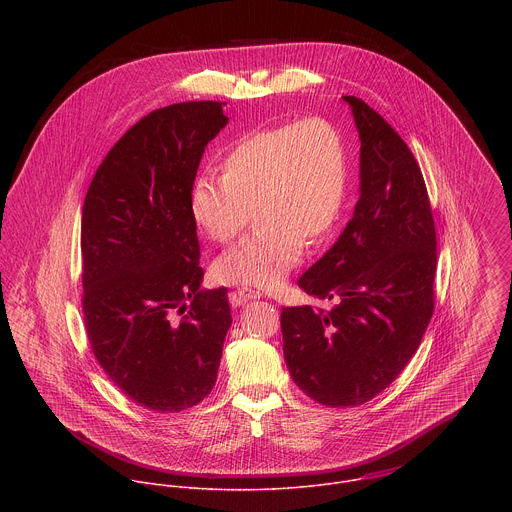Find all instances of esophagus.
Here are the masks:
<instances>
[{"mask_svg": "<svg viewBox=\"0 0 512 512\" xmlns=\"http://www.w3.org/2000/svg\"><path fill=\"white\" fill-rule=\"evenodd\" d=\"M236 295H238L240 301H250V299H258L262 293L258 292V290H252V288H248V286H240V288L236 290Z\"/></svg>", "mask_w": 512, "mask_h": 512, "instance_id": "34e87169", "label": "esophagus"}]
</instances>
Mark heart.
I'll list each match as a JSON object with an SVG mask.
<instances>
[{"mask_svg": "<svg viewBox=\"0 0 512 512\" xmlns=\"http://www.w3.org/2000/svg\"><path fill=\"white\" fill-rule=\"evenodd\" d=\"M222 177L193 181L191 213L217 244H232L252 222L258 228L215 264L222 284L276 288L303 254V240L321 242L339 219L347 157L337 128L305 118L242 134L224 149Z\"/></svg>", "mask_w": 512, "mask_h": 512, "instance_id": "b5f03b06", "label": "heart"}]
</instances>
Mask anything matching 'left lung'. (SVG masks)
I'll return each instance as SVG.
<instances>
[{"label":"left lung","mask_w":512,"mask_h":512,"mask_svg":"<svg viewBox=\"0 0 512 512\" xmlns=\"http://www.w3.org/2000/svg\"><path fill=\"white\" fill-rule=\"evenodd\" d=\"M361 138V197L337 242L297 280L331 309H282L293 382L331 408L361 406L404 370L434 315L436 226L420 165L365 100L343 96Z\"/></svg>","instance_id":"1"}]
</instances>
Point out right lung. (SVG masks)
Returning a JSON list of instances; mask_svg holds the SVG:
<instances>
[{
	"label": "right lung",
	"mask_w": 512,
	"mask_h": 512,
	"mask_svg": "<svg viewBox=\"0 0 512 512\" xmlns=\"http://www.w3.org/2000/svg\"><path fill=\"white\" fill-rule=\"evenodd\" d=\"M226 102L149 112L108 151L82 207V311L98 365L136 404L181 412L209 396L232 323L201 290L191 187Z\"/></svg>",
	"instance_id": "right-lung-1"
}]
</instances>
